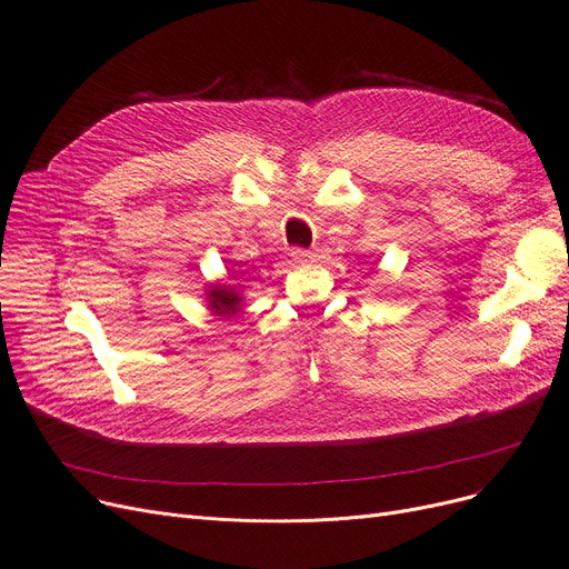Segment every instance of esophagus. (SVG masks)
<instances>
[{
  "label": "esophagus",
  "instance_id": "esophagus-1",
  "mask_svg": "<svg viewBox=\"0 0 569 569\" xmlns=\"http://www.w3.org/2000/svg\"><path fill=\"white\" fill-rule=\"evenodd\" d=\"M292 260L297 262V264H305V262H309L311 260V253L309 251H305V249H292Z\"/></svg>",
  "mask_w": 569,
  "mask_h": 569
}]
</instances>
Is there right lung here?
Returning <instances> with one entry per match:
<instances>
[{"label": "right lung", "mask_w": 569, "mask_h": 569, "mask_svg": "<svg viewBox=\"0 0 569 569\" xmlns=\"http://www.w3.org/2000/svg\"><path fill=\"white\" fill-rule=\"evenodd\" d=\"M239 290L242 288L234 283H221V281L209 283L204 290V302H207L209 311L219 318L237 316L239 311H242V302H244V295Z\"/></svg>", "instance_id": "add662e5"}]
</instances>
